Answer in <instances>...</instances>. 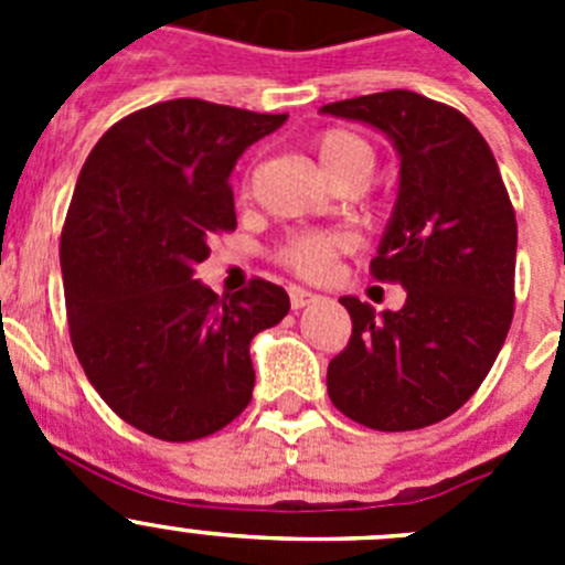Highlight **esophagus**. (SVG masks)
<instances>
[{
	"mask_svg": "<svg viewBox=\"0 0 565 565\" xmlns=\"http://www.w3.org/2000/svg\"><path fill=\"white\" fill-rule=\"evenodd\" d=\"M288 297H291V308L294 311H299V308L311 306V302H317V294L308 291V288H299V286H291L288 288Z\"/></svg>",
	"mask_w": 565,
	"mask_h": 565,
	"instance_id": "34e87169",
	"label": "esophagus"
}]
</instances>
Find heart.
Here are the masks:
<instances>
[{"mask_svg": "<svg viewBox=\"0 0 565 565\" xmlns=\"http://www.w3.org/2000/svg\"><path fill=\"white\" fill-rule=\"evenodd\" d=\"M317 158L333 183L344 178H367L373 169V147L351 129H328L317 138ZM348 248V237L339 232H302L294 234L279 248V259L302 277H326L339 252Z\"/></svg>", "mask_w": 565, "mask_h": 565, "instance_id": "heart-1", "label": "heart"}]
</instances>
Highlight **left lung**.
<instances>
[{
  "label": "left lung",
  "instance_id": "8db88e82",
  "mask_svg": "<svg viewBox=\"0 0 565 565\" xmlns=\"http://www.w3.org/2000/svg\"><path fill=\"white\" fill-rule=\"evenodd\" d=\"M319 113L371 124L396 149V206L371 271L407 291L382 313L339 299L353 331L328 364V396L371 430L430 427L478 391L512 326L518 223L501 169L467 115L411 89Z\"/></svg>",
  "mask_w": 565,
  "mask_h": 565
}]
</instances>
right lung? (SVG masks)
<instances>
[{
    "label": "right lung",
    "instance_id": "obj_1",
    "mask_svg": "<svg viewBox=\"0 0 565 565\" xmlns=\"http://www.w3.org/2000/svg\"><path fill=\"white\" fill-rule=\"evenodd\" d=\"M288 115L174 98L93 147L62 232L70 339L98 396L163 441L223 430L254 391L248 344L286 317V288L217 297L194 266L237 226L228 174Z\"/></svg>",
    "mask_w": 565,
    "mask_h": 565
}]
</instances>
